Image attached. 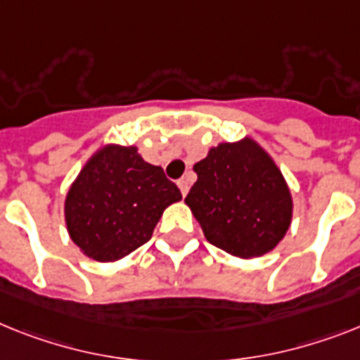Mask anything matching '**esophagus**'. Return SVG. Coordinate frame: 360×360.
<instances>
[{
    "instance_id": "1",
    "label": "esophagus",
    "mask_w": 360,
    "mask_h": 360,
    "mask_svg": "<svg viewBox=\"0 0 360 360\" xmlns=\"http://www.w3.org/2000/svg\"><path fill=\"white\" fill-rule=\"evenodd\" d=\"M177 186H179L181 194H183V195L188 194V190H190V183H188V181H186V179H179V181H177Z\"/></svg>"
}]
</instances>
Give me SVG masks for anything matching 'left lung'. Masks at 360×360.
<instances>
[{"instance_id":"obj_1","label":"left lung","mask_w":360,"mask_h":360,"mask_svg":"<svg viewBox=\"0 0 360 360\" xmlns=\"http://www.w3.org/2000/svg\"><path fill=\"white\" fill-rule=\"evenodd\" d=\"M188 205L212 245L238 258L273 250L289 231L292 198L282 172L250 137L210 148L194 165Z\"/></svg>"}]
</instances>
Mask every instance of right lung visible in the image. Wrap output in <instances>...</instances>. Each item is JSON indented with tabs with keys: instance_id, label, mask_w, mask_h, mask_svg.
I'll return each instance as SVG.
<instances>
[{
	"instance_id": "obj_1",
	"label": "right lung",
	"mask_w": 360,
	"mask_h": 360,
	"mask_svg": "<svg viewBox=\"0 0 360 360\" xmlns=\"http://www.w3.org/2000/svg\"><path fill=\"white\" fill-rule=\"evenodd\" d=\"M181 199L161 166L135 146L108 144L91 155L65 195L71 240L96 262H117L144 245L166 207Z\"/></svg>"
}]
</instances>
